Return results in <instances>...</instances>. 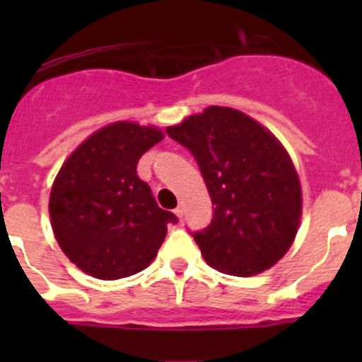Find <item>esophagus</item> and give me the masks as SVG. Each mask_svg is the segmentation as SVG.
I'll return each instance as SVG.
<instances>
[{"label": "esophagus", "instance_id": "obj_1", "mask_svg": "<svg viewBox=\"0 0 362 362\" xmlns=\"http://www.w3.org/2000/svg\"><path fill=\"white\" fill-rule=\"evenodd\" d=\"M174 214L179 217V219H181V217H183V214H185V209H183V206H177V209L174 210Z\"/></svg>", "mask_w": 362, "mask_h": 362}]
</instances>
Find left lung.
Returning <instances> with one entry per match:
<instances>
[{
    "instance_id": "8db88e82",
    "label": "left lung",
    "mask_w": 362,
    "mask_h": 362,
    "mask_svg": "<svg viewBox=\"0 0 362 362\" xmlns=\"http://www.w3.org/2000/svg\"><path fill=\"white\" fill-rule=\"evenodd\" d=\"M166 134L196 158L214 217L194 232L204 261L250 277L279 261L299 228L300 183L288 152L263 124L228 107H209Z\"/></svg>"
}]
</instances>
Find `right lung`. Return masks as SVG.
Instances as JSON below:
<instances>
[{
	"label": "right lung",
	"instance_id": "1",
	"mask_svg": "<svg viewBox=\"0 0 362 362\" xmlns=\"http://www.w3.org/2000/svg\"><path fill=\"white\" fill-rule=\"evenodd\" d=\"M163 139L156 127L117 121L92 134L70 153L50 192V223L57 245L85 274L121 279L145 270L158 255L166 225L137 161Z\"/></svg>",
	"mask_w": 362,
	"mask_h": 362
}]
</instances>
